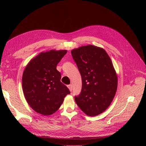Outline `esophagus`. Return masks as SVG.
<instances>
[{
	"label": "esophagus",
	"instance_id": "esophagus-1",
	"mask_svg": "<svg viewBox=\"0 0 146 146\" xmlns=\"http://www.w3.org/2000/svg\"><path fill=\"white\" fill-rule=\"evenodd\" d=\"M68 87L69 88V90H70V91H72V85H68Z\"/></svg>",
	"mask_w": 146,
	"mask_h": 146
}]
</instances>
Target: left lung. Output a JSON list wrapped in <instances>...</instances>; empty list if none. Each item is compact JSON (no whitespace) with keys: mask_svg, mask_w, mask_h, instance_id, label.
Segmentation results:
<instances>
[{"mask_svg":"<svg viewBox=\"0 0 146 146\" xmlns=\"http://www.w3.org/2000/svg\"><path fill=\"white\" fill-rule=\"evenodd\" d=\"M71 54L82 82L75 100L87 115H98L111 104L117 90V77L111 60L104 48L92 45L74 48Z\"/></svg>","mask_w":146,"mask_h":146,"instance_id":"left-lung-1","label":"left lung"}]
</instances>
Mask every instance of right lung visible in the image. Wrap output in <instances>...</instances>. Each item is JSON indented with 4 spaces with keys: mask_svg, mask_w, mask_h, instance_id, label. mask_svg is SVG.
<instances>
[{
    "mask_svg": "<svg viewBox=\"0 0 146 146\" xmlns=\"http://www.w3.org/2000/svg\"><path fill=\"white\" fill-rule=\"evenodd\" d=\"M67 50H51L41 52L25 68L22 83L25 98L34 111L42 115L56 112L70 94L60 81L61 76L56 66Z\"/></svg>",
    "mask_w": 146,
    "mask_h": 146,
    "instance_id": "1",
    "label": "right lung"
}]
</instances>
